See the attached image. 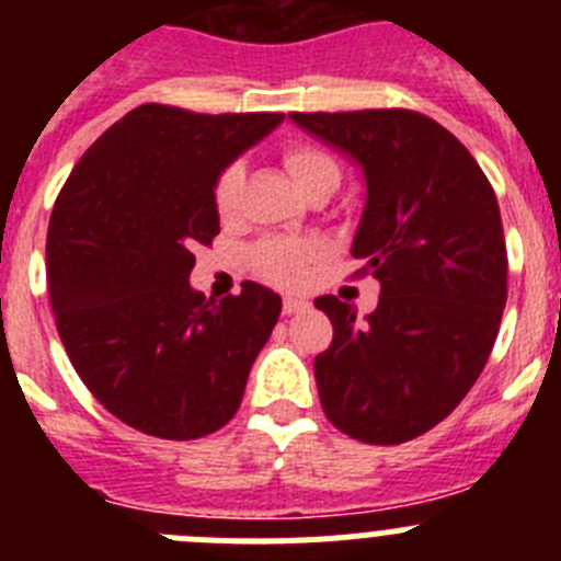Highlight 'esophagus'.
Masks as SVG:
<instances>
[{
    "mask_svg": "<svg viewBox=\"0 0 561 561\" xmlns=\"http://www.w3.org/2000/svg\"><path fill=\"white\" fill-rule=\"evenodd\" d=\"M306 309H309V304L300 300V297H286L284 300V314H300V311Z\"/></svg>",
    "mask_w": 561,
    "mask_h": 561,
    "instance_id": "esophagus-1",
    "label": "esophagus"
}]
</instances>
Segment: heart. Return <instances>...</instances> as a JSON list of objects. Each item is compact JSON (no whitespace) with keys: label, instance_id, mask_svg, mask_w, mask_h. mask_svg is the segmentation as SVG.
Here are the masks:
<instances>
[{"label":"heart","instance_id":"1","mask_svg":"<svg viewBox=\"0 0 561 561\" xmlns=\"http://www.w3.org/2000/svg\"><path fill=\"white\" fill-rule=\"evenodd\" d=\"M284 165L306 196L320 191V187L334 191L340 185V162L325 148L311 146V142H291V146H286ZM241 193H244V165L230 162L227 168H221V173L216 176V185H213V207H216L225 225L236 221L238 210H241ZM314 257V244L280 236L261 238V241H255L247 250V261H250L252 272L270 280V284L284 286V289H295V286L306 284Z\"/></svg>","mask_w":561,"mask_h":561}]
</instances>
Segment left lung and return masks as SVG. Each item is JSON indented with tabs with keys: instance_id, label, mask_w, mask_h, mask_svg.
<instances>
[{
	"instance_id": "obj_1",
	"label": "left lung",
	"mask_w": 561,
	"mask_h": 561,
	"mask_svg": "<svg viewBox=\"0 0 561 561\" xmlns=\"http://www.w3.org/2000/svg\"><path fill=\"white\" fill-rule=\"evenodd\" d=\"M291 121L354 157L368 199L356 275H374L365 320L317 297L334 340L314 359L320 404L362 444H404L447 419L478 381L508 297L497 196L463 142L410 108L295 112Z\"/></svg>"
}]
</instances>
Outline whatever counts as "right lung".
<instances>
[{"mask_svg": "<svg viewBox=\"0 0 561 561\" xmlns=\"http://www.w3.org/2000/svg\"><path fill=\"white\" fill-rule=\"evenodd\" d=\"M284 121L280 112L199 114L142 103L87 148L47 230L58 336L89 393L128 427L165 440L216 433L280 314V297L191 289L196 244L219 236L221 168Z\"/></svg>", "mask_w": 561, "mask_h": 561, "instance_id": "1", "label": "right lung"}]
</instances>
